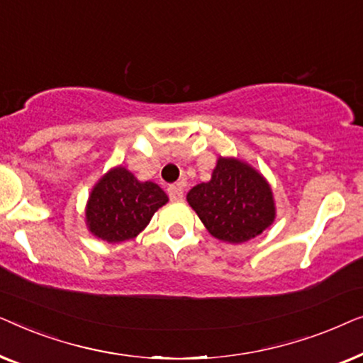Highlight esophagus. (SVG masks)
Listing matches in <instances>:
<instances>
[{"instance_id": "obj_1", "label": "esophagus", "mask_w": 363, "mask_h": 363, "mask_svg": "<svg viewBox=\"0 0 363 363\" xmlns=\"http://www.w3.org/2000/svg\"><path fill=\"white\" fill-rule=\"evenodd\" d=\"M168 196L172 201L183 200V185L182 183H175V185L168 186Z\"/></svg>"}]
</instances>
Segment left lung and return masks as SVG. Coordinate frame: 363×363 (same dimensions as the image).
<instances>
[{"instance_id": "8db88e82", "label": "left lung", "mask_w": 363, "mask_h": 363, "mask_svg": "<svg viewBox=\"0 0 363 363\" xmlns=\"http://www.w3.org/2000/svg\"><path fill=\"white\" fill-rule=\"evenodd\" d=\"M186 200L206 230L228 242L252 240L276 216L267 182L236 158H220L211 180L193 186Z\"/></svg>"}]
</instances>
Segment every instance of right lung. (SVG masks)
Listing matches in <instances>:
<instances>
[{
  "instance_id": "obj_1",
  "label": "right lung",
  "mask_w": 363,
  "mask_h": 363,
  "mask_svg": "<svg viewBox=\"0 0 363 363\" xmlns=\"http://www.w3.org/2000/svg\"><path fill=\"white\" fill-rule=\"evenodd\" d=\"M168 196L152 182H138L125 168H113L94 186L87 203V226L107 242L137 236Z\"/></svg>"
}]
</instances>
